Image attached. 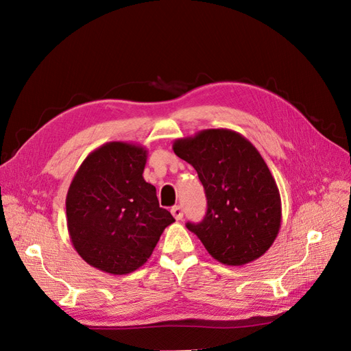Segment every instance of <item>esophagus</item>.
<instances>
[{"instance_id": "esophagus-1", "label": "esophagus", "mask_w": 351, "mask_h": 351, "mask_svg": "<svg viewBox=\"0 0 351 351\" xmlns=\"http://www.w3.org/2000/svg\"><path fill=\"white\" fill-rule=\"evenodd\" d=\"M171 214H173V217L177 219V221H180L183 218V209H182V206H173L171 208Z\"/></svg>"}]
</instances>
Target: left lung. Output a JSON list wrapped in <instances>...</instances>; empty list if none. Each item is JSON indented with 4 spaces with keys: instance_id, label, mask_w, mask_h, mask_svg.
Instances as JSON below:
<instances>
[{
    "instance_id": "obj_1",
    "label": "left lung",
    "mask_w": 351,
    "mask_h": 351,
    "mask_svg": "<svg viewBox=\"0 0 351 351\" xmlns=\"http://www.w3.org/2000/svg\"><path fill=\"white\" fill-rule=\"evenodd\" d=\"M173 151L196 169L208 200L204 221L186 227L221 263L261 258L278 236L281 197L256 147L234 130L208 129L177 139Z\"/></svg>"
}]
</instances>
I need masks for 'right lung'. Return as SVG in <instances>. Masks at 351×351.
<instances>
[{
    "mask_svg": "<svg viewBox=\"0 0 351 351\" xmlns=\"http://www.w3.org/2000/svg\"><path fill=\"white\" fill-rule=\"evenodd\" d=\"M146 159L141 145L108 142L86 156L70 183V240L80 258L102 272L139 269L176 221L159 206L155 186L145 182Z\"/></svg>",
    "mask_w": 351,
    "mask_h": 351,
    "instance_id": "add662e5",
    "label": "right lung"
}]
</instances>
